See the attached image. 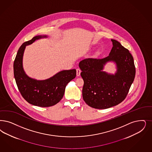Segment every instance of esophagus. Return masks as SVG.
I'll return each mask as SVG.
<instances>
[{
	"mask_svg": "<svg viewBox=\"0 0 152 152\" xmlns=\"http://www.w3.org/2000/svg\"><path fill=\"white\" fill-rule=\"evenodd\" d=\"M81 72V69L80 68H77L76 69V75H77V76H79L80 75Z\"/></svg>",
	"mask_w": 152,
	"mask_h": 152,
	"instance_id": "1",
	"label": "esophagus"
}]
</instances>
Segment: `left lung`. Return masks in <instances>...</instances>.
<instances>
[{
  "label": "left lung",
  "mask_w": 152,
  "mask_h": 152,
  "mask_svg": "<svg viewBox=\"0 0 152 152\" xmlns=\"http://www.w3.org/2000/svg\"><path fill=\"white\" fill-rule=\"evenodd\" d=\"M111 41L113 47L108 56L102 59H85L79 63L84 83L83 99L89 106L96 109L109 108L124 100L135 76L134 58L129 50L117 40ZM109 61L116 63L115 75L102 71L104 65Z\"/></svg>",
  "instance_id": "obj_1"
}]
</instances>
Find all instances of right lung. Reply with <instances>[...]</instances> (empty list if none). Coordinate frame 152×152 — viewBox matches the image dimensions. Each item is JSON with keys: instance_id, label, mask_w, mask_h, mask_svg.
<instances>
[{"instance_id": "obj_1", "label": "right lung", "mask_w": 152, "mask_h": 152, "mask_svg": "<svg viewBox=\"0 0 152 152\" xmlns=\"http://www.w3.org/2000/svg\"><path fill=\"white\" fill-rule=\"evenodd\" d=\"M47 37L36 36L23 43L13 63L16 84L22 97L30 104L42 107L57 104L63 98L66 85L76 76L75 69L62 71L45 80H37L27 76L22 66V58L26 46L36 40Z\"/></svg>"}]
</instances>
